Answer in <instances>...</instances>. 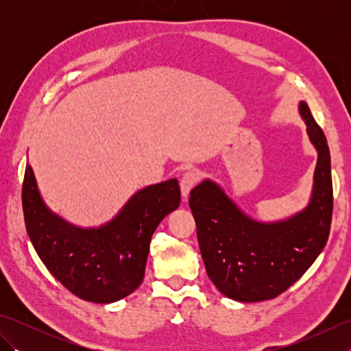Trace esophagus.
<instances>
[{
	"mask_svg": "<svg viewBox=\"0 0 351 351\" xmlns=\"http://www.w3.org/2000/svg\"><path fill=\"white\" fill-rule=\"evenodd\" d=\"M197 182H199V175L196 173L195 170H187L181 176L180 185H181V193H182L184 199H187V196L190 195V191L196 187Z\"/></svg>",
	"mask_w": 351,
	"mask_h": 351,
	"instance_id": "1",
	"label": "esophagus"
}]
</instances>
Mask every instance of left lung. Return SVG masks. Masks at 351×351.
<instances>
[{
  "label": "left lung",
  "mask_w": 351,
  "mask_h": 351,
  "mask_svg": "<svg viewBox=\"0 0 351 351\" xmlns=\"http://www.w3.org/2000/svg\"><path fill=\"white\" fill-rule=\"evenodd\" d=\"M300 114L318 151L314 193L306 210L283 221L258 223L245 217L211 181L190 193L208 278L229 299L263 302L278 297L314 264L329 238L333 213L329 146L306 102H300Z\"/></svg>",
  "instance_id": "1"
}]
</instances>
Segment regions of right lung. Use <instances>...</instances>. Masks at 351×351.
Here are the masks:
<instances>
[{
    "mask_svg": "<svg viewBox=\"0 0 351 351\" xmlns=\"http://www.w3.org/2000/svg\"><path fill=\"white\" fill-rule=\"evenodd\" d=\"M180 202V184L169 180L136 193L106 226L80 229L45 206L28 164L22 182L25 228L37 255L64 288L93 303H113L138 288L152 234Z\"/></svg>",
    "mask_w": 351,
    "mask_h": 351,
    "instance_id": "right-lung-1",
    "label": "right lung"
}]
</instances>
